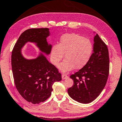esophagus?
Returning a JSON list of instances; mask_svg holds the SVG:
<instances>
[{"label": "esophagus", "instance_id": "1", "mask_svg": "<svg viewBox=\"0 0 122 122\" xmlns=\"http://www.w3.org/2000/svg\"><path fill=\"white\" fill-rule=\"evenodd\" d=\"M61 77H62L63 80H64V79H66L67 78H68V76H67L66 74L63 73L62 75H61Z\"/></svg>", "mask_w": 122, "mask_h": 122}]
</instances>
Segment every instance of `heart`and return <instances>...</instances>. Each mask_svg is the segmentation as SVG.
Returning <instances> with one entry per match:
<instances>
[{
  "instance_id": "1",
  "label": "heart",
  "mask_w": 122,
  "mask_h": 122,
  "mask_svg": "<svg viewBox=\"0 0 122 122\" xmlns=\"http://www.w3.org/2000/svg\"><path fill=\"white\" fill-rule=\"evenodd\" d=\"M93 51V45L89 39L76 34H66L61 36L59 45L52 47L51 61L58 66L65 54V59L60 64V70L66 72L74 67L79 69L88 62Z\"/></svg>"
}]
</instances>
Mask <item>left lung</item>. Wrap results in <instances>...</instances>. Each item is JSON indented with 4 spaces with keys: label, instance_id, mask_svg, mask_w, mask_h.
Listing matches in <instances>:
<instances>
[{
    "label": "left lung",
    "instance_id": "1",
    "mask_svg": "<svg viewBox=\"0 0 122 122\" xmlns=\"http://www.w3.org/2000/svg\"><path fill=\"white\" fill-rule=\"evenodd\" d=\"M93 52L88 62L70 76L74 85L67 90L69 96L82 104L94 100L105 86L109 74L107 46L97 34L94 38Z\"/></svg>",
    "mask_w": 122,
    "mask_h": 122
}]
</instances>
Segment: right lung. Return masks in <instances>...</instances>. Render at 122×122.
<instances>
[{
    "mask_svg": "<svg viewBox=\"0 0 122 122\" xmlns=\"http://www.w3.org/2000/svg\"><path fill=\"white\" fill-rule=\"evenodd\" d=\"M49 35L47 28L27 29L21 34L12 50L11 65L17 90L25 100L33 104L49 98L52 85L61 80V75L42 53L36 58L27 59L22 56L21 48L27 42H35L41 51L49 55L52 45L46 40Z\"/></svg>",
    "mask_w": 122,
    "mask_h": 122,
    "instance_id": "right-lung-1",
    "label": "right lung"
}]
</instances>
